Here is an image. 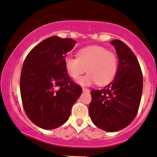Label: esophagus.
Here are the masks:
<instances>
[{
	"mask_svg": "<svg viewBox=\"0 0 157 157\" xmlns=\"http://www.w3.org/2000/svg\"><path fill=\"white\" fill-rule=\"evenodd\" d=\"M82 91H83V92H87V93L90 92V90L87 88H85V87H83V88H82Z\"/></svg>",
	"mask_w": 157,
	"mask_h": 157,
	"instance_id": "esophagus-1",
	"label": "esophagus"
}]
</instances>
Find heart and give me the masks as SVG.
I'll return each instance as SVG.
<instances>
[{
	"label": "heart",
	"instance_id": "obj_1",
	"mask_svg": "<svg viewBox=\"0 0 157 157\" xmlns=\"http://www.w3.org/2000/svg\"><path fill=\"white\" fill-rule=\"evenodd\" d=\"M77 56L78 58L67 56L65 67L73 79L78 78L87 70L88 74L77 80L79 84L90 86L97 83L104 86L113 80L117 71V59L113 52L94 45L80 49Z\"/></svg>",
	"mask_w": 157,
	"mask_h": 157
}]
</instances>
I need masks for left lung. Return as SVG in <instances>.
<instances>
[{
  "mask_svg": "<svg viewBox=\"0 0 157 157\" xmlns=\"http://www.w3.org/2000/svg\"><path fill=\"white\" fill-rule=\"evenodd\" d=\"M119 59L115 78L101 90H92L89 115L96 127L107 132L124 129L138 113L143 78L136 56L120 40L110 42Z\"/></svg>",
  "mask_w": 157,
  "mask_h": 157,
  "instance_id": "left-lung-1",
  "label": "left lung"
}]
</instances>
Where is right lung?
I'll return each mask as SVG.
<instances>
[{"mask_svg":"<svg viewBox=\"0 0 157 157\" xmlns=\"http://www.w3.org/2000/svg\"><path fill=\"white\" fill-rule=\"evenodd\" d=\"M77 41L52 36L36 45L24 61L20 93L26 115L45 130L62 126L68 121L71 109L82 93L65 67L67 52Z\"/></svg>","mask_w":157,"mask_h":157,"instance_id":"add662e5","label":"right lung"}]
</instances>
